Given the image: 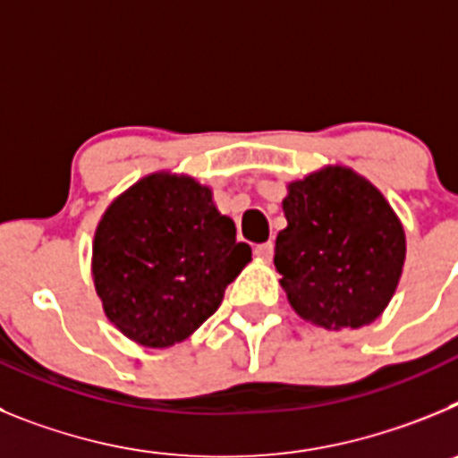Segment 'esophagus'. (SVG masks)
Listing matches in <instances>:
<instances>
[{
	"label": "esophagus",
	"instance_id": "obj_1",
	"mask_svg": "<svg viewBox=\"0 0 458 458\" xmlns=\"http://www.w3.org/2000/svg\"><path fill=\"white\" fill-rule=\"evenodd\" d=\"M254 254H257L259 261H270L273 259V242H259L257 248H254Z\"/></svg>",
	"mask_w": 458,
	"mask_h": 458
}]
</instances>
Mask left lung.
Listing matches in <instances>:
<instances>
[{"label": "left lung", "mask_w": 458, "mask_h": 458, "mask_svg": "<svg viewBox=\"0 0 458 458\" xmlns=\"http://www.w3.org/2000/svg\"><path fill=\"white\" fill-rule=\"evenodd\" d=\"M275 270L293 311L326 330L362 327L386 311L406 261V232L365 176L326 165L291 181Z\"/></svg>", "instance_id": "left-lung-1"}]
</instances>
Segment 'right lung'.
Listing matches in <instances>:
<instances>
[{"mask_svg":"<svg viewBox=\"0 0 458 458\" xmlns=\"http://www.w3.org/2000/svg\"><path fill=\"white\" fill-rule=\"evenodd\" d=\"M91 277L109 323L147 349L183 342L252 261L213 190L188 174H147L105 208Z\"/></svg>","mask_w":458,"mask_h":458,"instance_id":"add662e5","label":"right lung"}]
</instances>
